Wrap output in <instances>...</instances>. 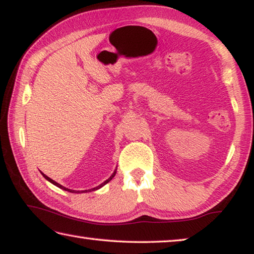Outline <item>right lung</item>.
<instances>
[{
  "instance_id": "obj_1",
  "label": "right lung",
  "mask_w": 254,
  "mask_h": 254,
  "mask_svg": "<svg viewBox=\"0 0 254 254\" xmlns=\"http://www.w3.org/2000/svg\"><path fill=\"white\" fill-rule=\"evenodd\" d=\"M115 174H116V171L114 172V174L109 177V178L106 180V181H104L103 184H100L99 186H97V187H95V188H93V189H89V190H82V191H75V190H70V189H67V188H65V187H63L62 185H60V184H57L56 181H54L53 179H51L50 177H47L46 175H44V174H42L43 176H44V178L46 179V180H49L50 183H52L53 185H55L56 187H59V188H61V189H63V190H66V191H69V192H74V193H82V192H85V191H94V190H97V189H99V188H102L103 186H105L106 185L107 183H109V181H111L113 178H114V176H115Z\"/></svg>"
}]
</instances>
